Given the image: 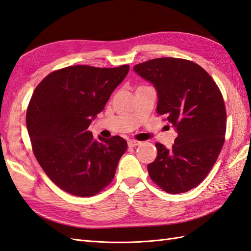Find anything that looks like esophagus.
<instances>
[{"instance_id":"34e87169","label":"esophagus","mask_w":251,"mask_h":251,"mask_svg":"<svg viewBox=\"0 0 251 251\" xmlns=\"http://www.w3.org/2000/svg\"><path fill=\"white\" fill-rule=\"evenodd\" d=\"M141 144L140 141H138V140H134V139H132V140H128L127 141V145H128V147H131V148H133V147H136V146H139Z\"/></svg>"}]
</instances>
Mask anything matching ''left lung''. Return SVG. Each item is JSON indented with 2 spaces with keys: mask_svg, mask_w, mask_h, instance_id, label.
Instances as JSON below:
<instances>
[{
  "mask_svg": "<svg viewBox=\"0 0 251 251\" xmlns=\"http://www.w3.org/2000/svg\"><path fill=\"white\" fill-rule=\"evenodd\" d=\"M157 92L158 115L177 132L167 149L157 142V156L149 175L162 190L184 193L199 186L218 159L225 141L226 109L220 89L192 61L157 58L133 69Z\"/></svg>",
  "mask_w": 251,
  "mask_h": 251,
  "instance_id": "left-lung-1",
  "label": "left lung"
}]
</instances>
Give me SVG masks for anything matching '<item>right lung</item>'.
Listing matches in <instances>:
<instances>
[{"instance_id":"1","label":"right lung","mask_w":251,"mask_h":251,"mask_svg":"<svg viewBox=\"0 0 251 251\" xmlns=\"http://www.w3.org/2000/svg\"><path fill=\"white\" fill-rule=\"evenodd\" d=\"M128 69L64 67L47 75L33 92L26 113L32 151L46 175L65 192L87 198L113 180L126 141L120 136L95 139L87 128Z\"/></svg>"}]
</instances>
